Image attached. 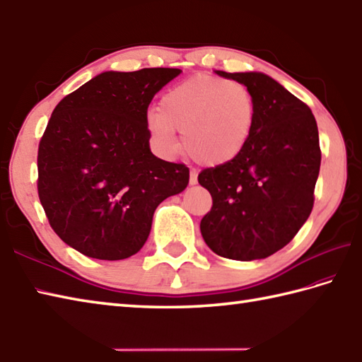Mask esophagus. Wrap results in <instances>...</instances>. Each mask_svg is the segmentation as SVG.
Listing matches in <instances>:
<instances>
[{
  "label": "esophagus",
  "instance_id": "1",
  "mask_svg": "<svg viewBox=\"0 0 362 362\" xmlns=\"http://www.w3.org/2000/svg\"><path fill=\"white\" fill-rule=\"evenodd\" d=\"M189 182L194 186V184L198 182V173L195 170H190V178H189Z\"/></svg>",
  "mask_w": 362,
  "mask_h": 362
}]
</instances>
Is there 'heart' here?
<instances>
[{
	"label": "heart",
	"mask_w": 362,
	"mask_h": 362,
	"mask_svg": "<svg viewBox=\"0 0 362 362\" xmlns=\"http://www.w3.org/2000/svg\"><path fill=\"white\" fill-rule=\"evenodd\" d=\"M256 115L250 88L238 81L197 75L173 86L148 115V129L159 150L184 148L204 165H222L238 158L252 136Z\"/></svg>",
	"instance_id": "b5f03b06"
}]
</instances>
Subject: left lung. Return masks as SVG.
Here are the masks:
<instances>
[{"instance_id": "obj_1", "label": "left lung", "mask_w": 362, "mask_h": 362, "mask_svg": "<svg viewBox=\"0 0 362 362\" xmlns=\"http://www.w3.org/2000/svg\"><path fill=\"white\" fill-rule=\"evenodd\" d=\"M217 75L250 88L256 115L239 156L198 175L212 197L202 235L222 257L264 259L286 247L313 211L319 131L309 106L264 73Z\"/></svg>"}]
</instances>
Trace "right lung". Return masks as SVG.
<instances>
[{
    "label": "right lung",
    "mask_w": 362,
    "mask_h": 362,
    "mask_svg": "<svg viewBox=\"0 0 362 362\" xmlns=\"http://www.w3.org/2000/svg\"><path fill=\"white\" fill-rule=\"evenodd\" d=\"M180 69L105 71L54 107L39 144L37 190L54 233L88 257L119 261L148 239L153 214L189 184L154 156L146 110Z\"/></svg>",
    "instance_id": "obj_1"
}]
</instances>
